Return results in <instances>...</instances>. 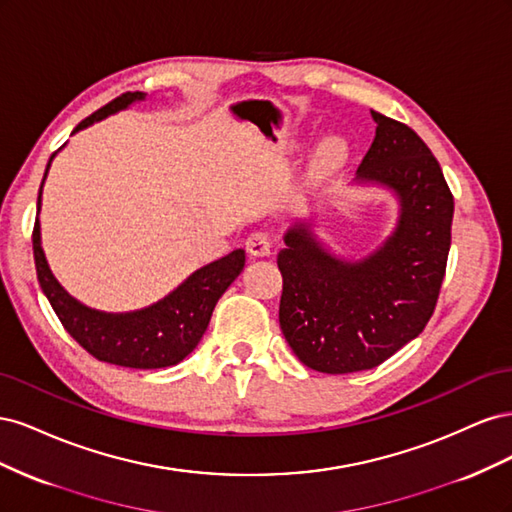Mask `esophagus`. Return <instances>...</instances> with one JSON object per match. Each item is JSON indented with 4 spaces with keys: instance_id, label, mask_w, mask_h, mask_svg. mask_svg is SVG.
Listing matches in <instances>:
<instances>
[{
    "instance_id": "1",
    "label": "esophagus",
    "mask_w": 512,
    "mask_h": 512,
    "mask_svg": "<svg viewBox=\"0 0 512 512\" xmlns=\"http://www.w3.org/2000/svg\"><path fill=\"white\" fill-rule=\"evenodd\" d=\"M245 250L250 252L256 258L269 256L271 254V237L269 232H252L250 237L245 241Z\"/></svg>"
}]
</instances>
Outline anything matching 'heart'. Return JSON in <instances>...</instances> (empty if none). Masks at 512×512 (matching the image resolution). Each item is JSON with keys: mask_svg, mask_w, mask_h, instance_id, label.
<instances>
[{"mask_svg": "<svg viewBox=\"0 0 512 512\" xmlns=\"http://www.w3.org/2000/svg\"><path fill=\"white\" fill-rule=\"evenodd\" d=\"M346 143L339 136H329L318 145L314 156V168L318 173H331L339 164L346 160Z\"/></svg>", "mask_w": 512, "mask_h": 512, "instance_id": "b5f03b06", "label": "heart"}]
</instances>
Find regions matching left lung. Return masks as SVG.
Listing matches in <instances>:
<instances>
[{
    "instance_id": "1",
    "label": "left lung",
    "mask_w": 512,
    "mask_h": 512,
    "mask_svg": "<svg viewBox=\"0 0 512 512\" xmlns=\"http://www.w3.org/2000/svg\"><path fill=\"white\" fill-rule=\"evenodd\" d=\"M376 138L356 170L399 203L395 230L361 260L335 256L312 222H294L277 254L280 327L292 352L322 374L378 367L423 333L451 250L453 194L429 147L406 123L371 111Z\"/></svg>"
}]
</instances>
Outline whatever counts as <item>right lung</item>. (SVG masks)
Masks as SVG:
<instances>
[{
    "label": "right lung",
    "mask_w": 512,
    "mask_h": 512,
    "mask_svg": "<svg viewBox=\"0 0 512 512\" xmlns=\"http://www.w3.org/2000/svg\"><path fill=\"white\" fill-rule=\"evenodd\" d=\"M141 100H145L143 91H126V94L108 102L94 115L83 119L74 128V132L85 130L91 123L102 121L104 117L119 113L123 108ZM53 158L55 153L49 164H46L44 179L46 173H49ZM42 185L38 192V213L42 203ZM32 241L40 288L55 309L57 318L64 324V329L91 356H96L98 361L132 369H160L181 363L198 346L200 337L205 335L209 327L215 303L220 301L226 288L237 280L245 265V252L235 250L228 256L211 262V265L194 271L188 280L170 294H166L158 303L143 309H134V312L111 314L76 301L55 280L42 250L38 218Z\"/></svg>",
    "instance_id": "1"
}]
</instances>
